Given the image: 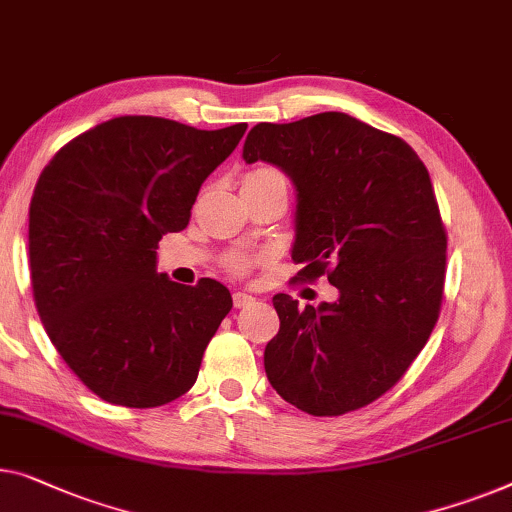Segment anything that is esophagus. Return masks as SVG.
Returning a JSON list of instances; mask_svg holds the SVG:
<instances>
[{"label": "esophagus", "instance_id": "1", "mask_svg": "<svg viewBox=\"0 0 512 512\" xmlns=\"http://www.w3.org/2000/svg\"><path fill=\"white\" fill-rule=\"evenodd\" d=\"M254 300H256L254 295H249V293H244V291H235V293H233V305L238 307V309L249 307Z\"/></svg>", "mask_w": 512, "mask_h": 512}]
</instances>
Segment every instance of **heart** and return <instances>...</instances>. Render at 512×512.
Wrapping results in <instances>:
<instances>
[{
	"label": "heart",
	"instance_id": "obj_1",
	"mask_svg": "<svg viewBox=\"0 0 512 512\" xmlns=\"http://www.w3.org/2000/svg\"><path fill=\"white\" fill-rule=\"evenodd\" d=\"M268 173H272V170H254V173H249L247 177H261V175H268ZM254 261H256L254 256L242 254V251H238V254H231L226 258V268L235 272V274H244L251 268V263H254Z\"/></svg>",
	"mask_w": 512,
	"mask_h": 512
}]
</instances>
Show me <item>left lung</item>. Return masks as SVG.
<instances>
[{
    "label": "left lung",
    "instance_id": "8db88e82",
    "mask_svg": "<svg viewBox=\"0 0 512 512\" xmlns=\"http://www.w3.org/2000/svg\"><path fill=\"white\" fill-rule=\"evenodd\" d=\"M242 159L291 177L298 279L328 274L339 291L305 309L274 295L270 385L309 416L372 404L418 358L441 311L448 240L425 164L402 138L346 113L256 124Z\"/></svg>",
    "mask_w": 512,
    "mask_h": 512
}]
</instances>
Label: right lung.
<instances>
[{
	"label": "right lung",
	"mask_w": 512,
	"mask_h": 512,
	"mask_svg": "<svg viewBox=\"0 0 512 512\" xmlns=\"http://www.w3.org/2000/svg\"><path fill=\"white\" fill-rule=\"evenodd\" d=\"M244 131L124 115L43 168L29 205L34 302L57 353L106 402L154 409L196 383L231 291L217 279L175 284L157 272V249L187 228L201 184Z\"/></svg>",
	"instance_id": "obj_1"
}]
</instances>
